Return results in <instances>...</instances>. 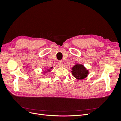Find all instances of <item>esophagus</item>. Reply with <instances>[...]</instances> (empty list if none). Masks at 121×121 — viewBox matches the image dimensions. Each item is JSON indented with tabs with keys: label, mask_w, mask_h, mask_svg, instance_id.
I'll use <instances>...</instances> for the list:
<instances>
[{
	"label": "esophagus",
	"mask_w": 121,
	"mask_h": 121,
	"mask_svg": "<svg viewBox=\"0 0 121 121\" xmlns=\"http://www.w3.org/2000/svg\"><path fill=\"white\" fill-rule=\"evenodd\" d=\"M58 65H59V66H63V61H62L60 60V61H58Z\"/></svg>",
	"instance_id": "1"
}]
</instances>
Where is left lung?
<instances>
[{"instance_id": "1", "label": "left lung", "mask_w": 121, "mask_h": 121, "mask_svg": "<svg viewBox=\"0 0 121 121\" xmlns=\"http://www.w3.org/2000/svg\"><path fill=\"white\" fill-rule=\"evenodd\" d=\"M71 72L73 76L78 80H82L87 77L89 74L88 70L82 64H76L72 68Z\"/></svg>"}]
</instances>
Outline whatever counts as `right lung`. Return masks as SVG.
Instances as JSON below:
<instances>
[{
	"label": "right lung",
	"instance_id": "1",
	"mask_svg": "<svg viewBox=\"0 0 121 121\" xmlns=\"http://www.w3.org/2000/svg\"><path fill=\"white\" fill-rule=\"evenodd\" d=\"M52 68H53V67H51L50 68V69H52ZM47 71H48V72H49V71H50V69H47ZM46 72H47V71H46ZM46 72H45V73Z\"/></svg>",
	"mask_w": 121,
	"mask_h": 121
}]
</instances>
